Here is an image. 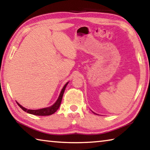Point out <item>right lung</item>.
Here are the masks:
<instances>
[{
  "mask_svg": "<svg viewBox=\"0 0 150 150\" xmlns=\"http://www.w3.org/2000/svg\"><path fill=\"white\" fill-rule=\"evenodd\" d=\"M67 84H68V83H66V84L64 85V87H63V88H62V91H61V93L59 95V98H58V99L57 100L56 102H55L52 106H50V107L38 109V110H29V109L25 108L24 107H23V106H22L20 105V104H18V103H17V104L24 111L26 112L29 113V114H31V115H37V116H49L51 115H53V114L55 113V112L57 110V109L59 107L61 103H62L63 93H64L65 89L66 87H67Z\"/></svg>",
  "mask_w": 150,
  "mask_h": 150,
  "instance_id": "add662e5",
  "label": "right lung"
}]
</instances>
